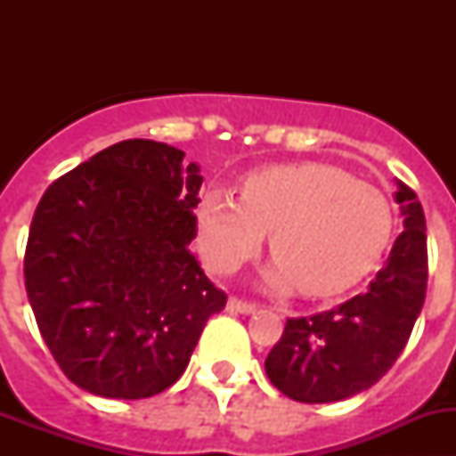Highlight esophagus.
<instances>
[{
    "label": "esophagus",
    "mask_w": 456,
    "mask_h": 456,
    "mask_svg": "<svg viewBox=\"0 0 456 456\" xmlns=\"http://www.w3.org/2000/svg\"><path fill=\"white\" fill-rule=\"evenodd\" d=\"M228 308H231L232 313H241V315H248V313H256L257 304L241 299V297H231V301H228Z\"/></svg>",
    "instance_id": "34e87169"
}]
</instances>
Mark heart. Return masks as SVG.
<instances>
[{
  "label": "heart",
  "instance_id": "1",
  "mask_svg": "<svg viewBox=\"0 0 456 456\" xmlns=\"http://www.w3.org/2000/svg\"><path fill=\"white\" fill-rule=\"evenodd\" d=\"M267 231L278 257L272 283L329 297L377 265L393 232V208L379 187L317 162L263 168L244 180L241 199L215 189L200 203V248L215 272L247 263Z\"/></svg>",
  "mask_w": 456,
  "mask_h": 456
}]
</instances>
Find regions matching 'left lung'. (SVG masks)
Wrapping results in <instances>:
<instances>
[{
  "label": "left lung",
  "mask_w": 456,
  "mask_h": 456,
  "mask_svg": "<svg viewBox=\"0 0 456 456\" xmlns=\"http://www.w3.org/2000/svg\"><path fill=\"white\" fill-rule=\"evenodd\" d=\"M404 216L388 263L365 292L310 317H288L265 370L304 404L347 400L384 377L409 342L427 292V228L416 191L397 183Z\"/></svg>",
  "instance_id": "1"
}]
</instances>
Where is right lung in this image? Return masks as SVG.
<instances>
[{
    "label": "right lung",
    "mask_w": 456,
    "mask_h": 456,
    "mask_svg": "<svg viewBox=\"0 0 456 456\" xmlns=\"http://www.w3.org/2000/svg\"><path fill=\"white\" fill-rule=\"evenodd\" d=\"M183 157L120 141L54 180L34 212L24 285L36 324L63 374L100 397L175 384L228 301L189 251L203 178Z\"/></svg>",
    "instance_id": "right-lung-1"
}]
</instances>
